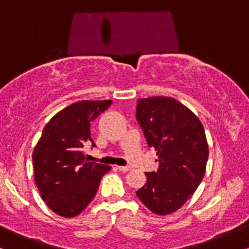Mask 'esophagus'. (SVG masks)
<instances>
[{
	"label": "esophagus",
	"mask_w": 249,
	"mask_h": 249,
	"mask_svg": "<svg viewBox=\"0 0 249 249\" xmlns=\"http://www.w3.org/2000/svg\"><path fill=\"white\" fill-rule=\"evenodd\" d=\"M118 170L122 171V172H128L131 170V167L128 166H118Z\"/></svg>",
	"instance_id": "obj_1"
}]
</instances>
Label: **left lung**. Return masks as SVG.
Returning <instances> with one entry per match:
<instances>
[{
	"instance_id": "obj_1",
	"label": "left lung",
	"mask_w": 249,
	"mask_h": 249,
	"mask_svg": "<svg viewBox=\"0 0 249 249\" xmlns=\"http://www.w3.org/2000/svg\"><path fill=\"white\" fill-rule=\"evenodd\" d=\"M136 116L159 161L157 172H145L146 184L136 194L151 212L166 215L179 210L204 178L206 134L198 117L171 97L138 99Z\"/></svg>"
}]
</instances>
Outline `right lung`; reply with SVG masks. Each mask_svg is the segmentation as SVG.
Listing matches in <instances>:
<instances>
[{"mask_svg": "<svg viewBox=\"0 0 249 249\" xmlns=\"http://www.w3.org/2000/svg\"><path fill=\"white\" fill-rule=\"evenodd\" d=\"M112 101H82L56 113L43 128L34 148L35 182L43 201L64 218L78 215L95 198L108 165L85 160V142H92L90 126Z\"/></svg>", "mask_w": 249, "mask_h": 249, "instance_id": "obj_1", "label": "right lung"}]
</instances>
